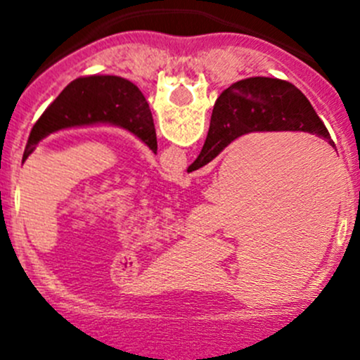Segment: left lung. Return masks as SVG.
Instances as JSON below:
<instances>
[{
    "mask_svg": "<svg viewBox=\"0 0 360 360\" xmlns=\"http://www.w3.org/2000/svg\"><path fill=\"white\" fill-rule=\"evenodd\" d=\"M112 125L134 134L157 153L153 116L143 92L120 76H82L59 94L31 129L22 162L46 136L72 127Z\"/></svg>",
    "mask_w": 360,
    "mask_h": 360,
    "instance_id": "obj_1",
    "label": "left lung"
}]
</instances>
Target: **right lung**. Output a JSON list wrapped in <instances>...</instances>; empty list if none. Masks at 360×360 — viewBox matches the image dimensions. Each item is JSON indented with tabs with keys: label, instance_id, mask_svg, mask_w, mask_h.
<instances>
[{
	"label": "right lung",
	"instance_id": "add662e5",
	"mask_svg": "<svg viewBox=\"0 0 360 360\" xmlns=\"http://www.w3.org/2000/svg\"><path fill=\"white\" fill-rule=\"evenodd\" d=\"M250 132H308L336 148L324 122L300 89L285 79L256 76L233 83L217 97L207 139L188 172L202 169L228 144Z\"/></svg>",
	"mask_w": 360,
	"mask_h": 360
}]
</instances>
